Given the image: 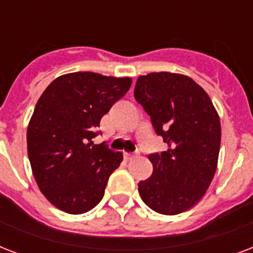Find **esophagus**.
<instances>
[{"instance_id": "34e87169", "label": "esophagus", "mask_w": 253, "mask_h": 253, "mask_svg": "<svg viewBox=\"0 0 253 253\" xmlns=\"http://www.w3.org/2000/svg\"><path fill=\"white\" fill-rule=\"evenodd\" d=\"M138 155L139 152H126V154H125V158H126L127 160H131V159L138 158Z\"/></svg>"}]
</instances>
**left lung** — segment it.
Returning a JSON list of instances; mask_svg holds the SVG:
<instances>
[{"label": "left lung", "instance_id": "1", "mask_svg": "<svg viewBox=\"0 0 253 253\" xmlns=\"http://www.w3.org/2000/svg\"><path fill=\"white\" fill-rule=\"evenodd\" d=\"M134 95L168 150L148 155L150 178L138 184L154 211L176 215L204 197L216 170L220 122L208 93L188 76L159 72L140 76Z\"/></svg>", "mask_w": 253, "mask_h": 253}]
</instances>
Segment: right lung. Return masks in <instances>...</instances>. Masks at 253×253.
Returning <instances> with one entry per match:
<instances>
[{
	"label": "right lung",
	"instance_id": "obj_1",
	"mask_svg": "<svg viewBox=\"0 0 253 253\" xmlns=\"http://www.w3.org/2000/svg\"><path fill=\"white\" fill-rule=\"evenodd\" d=\"M128 77L75 72L47 86L27 128L34 177L47 200L68 214L97 206L107 180L122 163L106 142L93 144L99 122L131 86Z\"/></svg>",
	"mask_w": 253,
	"mask_h": 253
}]
</instances>
